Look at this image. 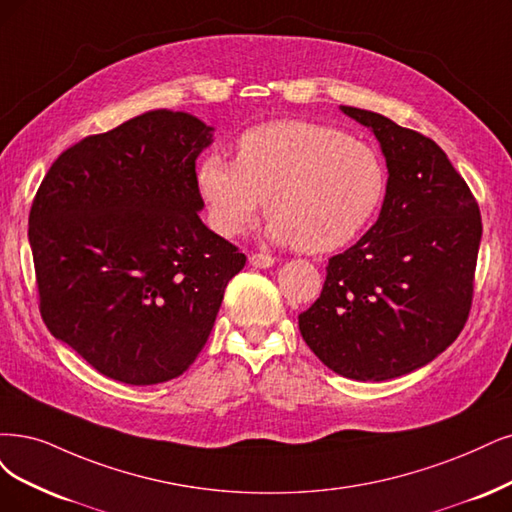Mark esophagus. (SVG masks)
<instances>
[{
    "instance_id": "1",
    "label": "esophagus",
    "mask_w": 512,
    "mask_h": 512,
    "mask_svg": "<svg viewBox=\"0 0 512 512\" xmlns=\"http://www.w3.org/2000/svg\"><path fill=\"white\" fill-rule=\"evenodd\" d=\"M249 261H251L253 268H270V266H274V257L268 255V253H253L249 257Z\"/></svg>"
}]
</instances>
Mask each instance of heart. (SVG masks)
<instances>
[{
	"mask_svg": "<svg viewBox=\"0 0 512 512\" xmlns=\"http://www.w3.org/2000/svg\"><path fill=\"white\" fill-rule=\"evenodd\" d=\"M386 187V164L371 145L306 120L249 128L236 143L234 162L208 154L198 166L215 232L242 234L266 200L270 236L304 253L352 242L380 211Z\"/></svg>",
	"mask_w": 512,
	"mask_h": 512,
	"instance_id": "heart-1",
	"label": "heart"
}]
</instances>
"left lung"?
<instances>
[{
    "label": "left lung",
    "mask_w": 512,
    "mask_h": 512,
    "mask_svg": "<svg viewBox=\"0 0 512 512\" xmlns=\"http://www.w3.org/2000/svg\"><path fill=\"white\" fill-rule=\"evenodd\" d=\"M388 166L382 211L348 251L329 259L320 297L299 331L331 371L384 382L428 365L464 329L475 293L481 211L432 139L367 109Z\"/></svg>",
    "instance_id": "8db88e82"
}]
</instances>
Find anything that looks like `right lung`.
<instances>
[{
    "label": "right lung",
    "instance_id": "1",
    "mask_svg": "<svg viewBox=\"0 0 512 512\" xmlns=\"http://www.w3.org/2000/svg\"><path fill=\"white\" fill-rule=\"evenodd\" d=\"M211 126L156 109L56 158L29 242L48 331L109 380L162 384L196 361L246 263L200 221Z\"/></svg>",
    "mask_w": 512,
    "mask_h": 512
}]
</instances>
